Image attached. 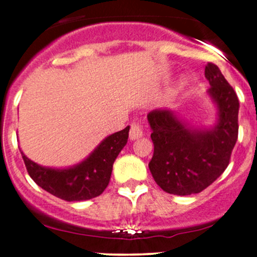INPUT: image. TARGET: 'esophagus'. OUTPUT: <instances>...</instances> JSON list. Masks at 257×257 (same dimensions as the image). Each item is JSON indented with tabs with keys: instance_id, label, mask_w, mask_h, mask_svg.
Segmentation results:
<instances>
[{
	"instance_id": "34e87169",
	"label": "esophagus",
	"mask_w": 257,
	"mask_h": 257,
	"mask_svg": "<svg viewBox=\"0 0 257 257\" xmlns=\"http://www.w3.org/2000/svg\"><path fill=\"white\" fill-rule=\"evenodd\" d=\"M143 134H144V128L143 125H141V123L137 122V120L132 122L131 132H129V138H131V140H135V139L141 138L143 137Z\"/></svg>"
}]
</instances>
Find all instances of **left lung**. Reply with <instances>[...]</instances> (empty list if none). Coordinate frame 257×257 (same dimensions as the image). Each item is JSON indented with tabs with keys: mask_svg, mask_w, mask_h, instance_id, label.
<instances>
[{
	"mask_svg": "<svg viewBox=\"0 0 257 257\" xmlns=\"http://www.w3.org/2000/svg\"><path fill=\"white\" fill-rule=\"evenodd\" d=\"M209 94L219 107V122L206 132L191 131L172 111L147 114L155 150L149 168L157 185L176 196L199 193L225 172L238 139L239 101L213 63L205 66Z\"/></svg>",
	"mask_w": 257,
	"mask_h": 257,
	"instance_id": "obj_1",
	"label": "left lung"
}]
</instances>
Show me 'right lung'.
<instances>
[{
  "mask_svg": "<svg viewBox=\"0 0 257 257\" xmlns=\"http://www.w3.org/2000/svg\"><path fill=\"white\" fill-rule=\"evenodd\" d=\"M129 126L114 133L102 141L94 152L77 166L69 169L44 168L22 157L29 175L44 191L67 202L91 199L105 191L111 179L114 159L128 141Z\"/></svg>",
  "mask_w": 257,
  "mask_h": 257,
  "instance_id": "obj_1",
  "label": "right lung"
}]
</instances>
